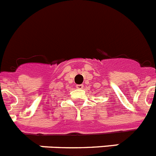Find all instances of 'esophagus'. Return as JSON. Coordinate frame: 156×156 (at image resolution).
<instances>
[{
	"instance_id": "1",
	"label": "esophagus",
	"mask_w": 156,
	"mask_h": 156,
	"mask_svg": "<svg viewBox=\"0 0 156 156\" xmlns=\"http://www.w3.org/2000/svg\"><path fill=\"white\" fill-rule=\"evenodd\" d=\"M76 87H77V89H83V85H82V84H80V85H77Z\"/></svg>"
}]
</instances>
